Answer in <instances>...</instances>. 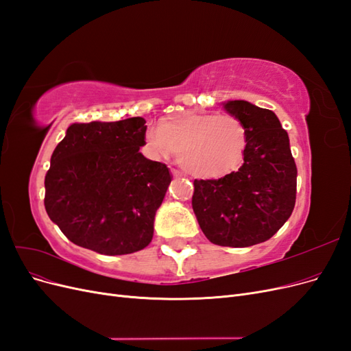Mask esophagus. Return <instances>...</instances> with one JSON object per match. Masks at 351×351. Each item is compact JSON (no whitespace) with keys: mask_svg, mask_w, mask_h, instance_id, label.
<instances>
[{"mask_svg":"<svg viewBox=\"0 0 351 351\" xmlns=\"http://www.w3.org/2000/svg\"><path fill=\"white\" fill-rule=\"evenodd\" d=\"M171 173H173V176H176V177H178V176H180V171H178V169H176V168H173V169H171Z\"/></svg>","mask_w":351,"mask_h":351,"instance_id":"1","label":"esophagus"}]
</instances>
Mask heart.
Segmentation results:
<instances>
[{
	"mask_svg": "<svg viewBox=\"0 0 351 351\" xmlns=\"http://www.w3.org/2000/svg\"><path fill=\"white\" fill-rule=\"evenodd\" d=\"M146 149L156 159L178 155L184 171L197 178H218L241 165L247 132L232 114L183 112L145 134Z\"/></svg>",
	"mask_w": 351,
	"mask_h": 351,
	"instance_id": "b5f03b06",
	"label": "heart"
}]
</instances>
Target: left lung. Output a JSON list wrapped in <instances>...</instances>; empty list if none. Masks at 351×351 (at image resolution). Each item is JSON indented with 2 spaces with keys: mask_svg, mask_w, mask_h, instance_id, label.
<instances>
[{
  "mask_svg": "<svg viewBox=\"0 0 351 351\" xmlns=\"http://www.w3.org/2000/svg\"><path fill=\"white\" fill-rule=\"evenodd\" d=\"M247 132L244 162L221 178L195 180L192 206L206 239L228 247L269 240L290 218L295 204L297 167L289 134L271 110L228 101Z\"/></svg>",
  "mask_w": 351,
  "mask_h": 351,
  "instance_id": "1",
  "label": "left lung"
}]
</instances>
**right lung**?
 I'll return each instance as SVG.
<instances>
[{
	"label": "right lung",
	"mask_w": 351,
	"mask_h": 351,
	"mask_svg": "<svg viewBox=\"0 0 351 351\" xmlns=\"http://www.w3.org/2000/svg\"><path fill=\"white\" fill-rule=\"evenodd\" d=\"M142 117L74 123L51 156L45 209L71 243L101 254L145 249L171 174L145 158Z\"/></svg>",
	"instance_id": "obj_1"
}]
</instances>
